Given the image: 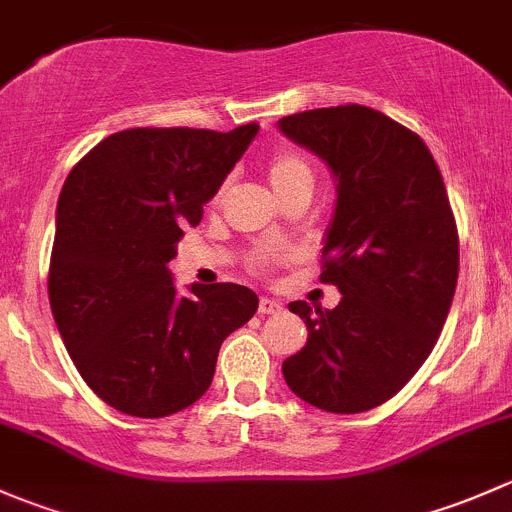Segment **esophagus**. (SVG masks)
<instances>
[{
    "label": "esophagus",
    "instance_id": "34e87169",
    "mask_svg": "<svg viewBox=\"0 0 512 512\" xmlns=\"http://www.w3.org/2000/svg\"><path fill=\"white\" fill-rule=\"evenodd\" d=\"M260 314H265V317H270V314H282V304L275 302V299H270V297H262L260 299Z\"/></svg>",
    "mask_w": 512,
    "mask_h": 512
}]
</instances>
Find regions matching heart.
<instances>
[{
    "mask_svg": "<svg viewBox=\"0 0 512 512\" xmlns=\"http://www.w3.org/2000/svg\"><path fill=\"white\" fill-rule=\"evenodd\" d=\"M270 183L280 195L289 190L299 188V185H314V170L309 160L297 151H277L270 158Z\"/></svg>",
    "mask_w": 512,
    "mask_h": 512,
    "instance_id": "1",
    "label": "heart"
}]
</instances>
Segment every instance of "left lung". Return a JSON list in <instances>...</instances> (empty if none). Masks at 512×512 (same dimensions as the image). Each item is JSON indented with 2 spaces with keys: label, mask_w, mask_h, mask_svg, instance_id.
Returning <instances> with one entry per match:
<instances>
[{
  "label": "left lung",
  "mask_w": 512,
  "mask_h": 512,
  "mask_svg": "<svg viewBox=\"0 0 512 512\" xmlns=\"http://www.w3.org/2000/svg\"><path fill=\"white\" fill-rule=\"evenodd\" d=\"M280 128L337 175L319 280L342 292L334 309L289 304L309 337L282 374L307 404L361 414L399 394L436 347L458 282L456 218L426 143L381 111L314 108Z\"/></svg>",
  "instance_id": "obj_1"
}]
</instances>
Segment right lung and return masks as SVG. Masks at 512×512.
Masks as SVG:
<instances>
[{
  "instance_id": "add662e5",
  "label": "right lung",
  "mask_w": 512,
  "mask_h": 512,
  "mask_svg": "<svg viewBox=\"0 0 512 512\" xmlns=\"http://www.w3.org/2000/svg\"><path fill=\"white\" fill-rule=\"evenodd\" d=\"M257 128L118 131L61 188L51 312L79 374L121 414L160 418L195 404L220 344L257 312V294L232 282L178 294L165 267Z\"/></svg>"
}]
</instances>
